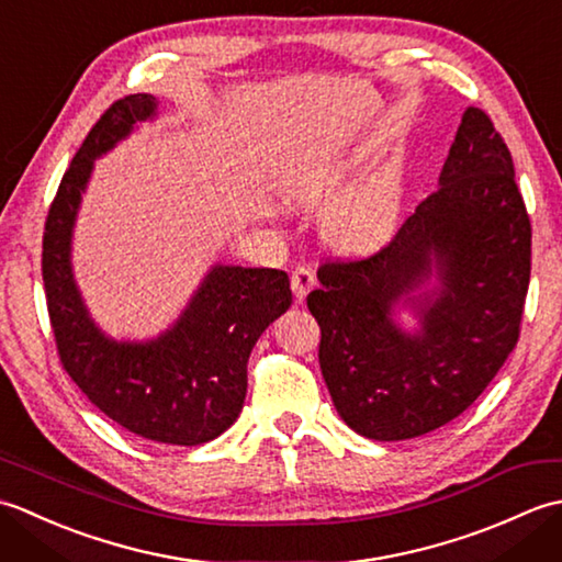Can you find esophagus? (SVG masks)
<instances>
[{"mask_svg":"<svg viewBox=\"0 0 562 562\" xmlns=\"http://www.w3.org/2000/svg\"><path fill=\"white\" fill-rule=\"evenodd\" d=\"M316 284V270L308 268V266H296L292 270V292L296 300H304V296L314 290Z\"/></svg>","mask_w":562,"mask_h":562,"instance_id":"obj_1","label":"esophagus"}]
</instances>
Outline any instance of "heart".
I'll use <instances>...</instances> for the list:
<instances>
[{"label": "heart", "mask_w": 562, "mask_h": 562, "mask_svg": "<svg viewBox=\"0 0 562 562\" xmlns=\"http://www.w3.org/2000/svg\"><path fill=\"white\" fill-rule=\"evenodd\" d=\"M348 186L345 166L328 169L296 190L306 205L338 198ZM403 212V171L389 164L340 198L326 214V234L345 250H372L396 234Z\"/></svg>", "instance_id": "obj_1"}]
</instances>
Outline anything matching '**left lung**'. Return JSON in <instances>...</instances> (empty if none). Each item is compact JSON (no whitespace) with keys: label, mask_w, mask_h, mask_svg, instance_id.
Masks as SVG:
<instances>
[{"label":"left lung","mask_w":562,"mask_h":562,"mask_svg":"<svg viewBox=\"0 0 562 562\" xmlns=\"http://www.w3.org/2000/svg\"><path fill=\"white\" fill-rule=\"evenodd\" d=\"M432 267L442 288L411 297ZM529 274L531 222L512 154L487 113L465 109L435 193L376 254L326 260L306 296L338 415L379 441L459 417L517 348ZM403 301L416 304L420 331L392 321Z\"/></svg>","instance_id":"obj_1"}]
</instances>
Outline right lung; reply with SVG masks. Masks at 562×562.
<instances>
[{
    "label": "right lung",
    "mask_w": 562,
    "mask_h": 562,
    "mask_svg": "<svg viewBox=\"0 0 562 562\" xmlns=\"http://www.w3.org/2000/svg\"><path fill=\"white\" fill-rule=\"evenodd\" d=\"M157 111V99L115 101L83 139L59 181L43 234V282L59 362L97 408L127 432L198 447L236 423L246 367L260 333L292 304L274 268L214 266L188 308L157 340L115 342L89 318L69 266L71 226L93 159Z\"/></svg>",
    "instance_id": "obj_1"
}]
</instances>
